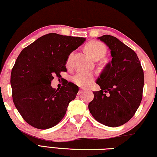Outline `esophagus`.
I'll use <instances>...</instances> for the list:
<instances>
[{"label":"esophagus","mask_w":157,"mask_h":157,"mask_svg":"<svg viewBox=\"0 0 157 157\" xmlns=\"http://www.w3.org/2000/svg\"><path fill=\"white\" fill-rule=\"evenodd\" d=\"M84 91V89H80V90H79V91H78V95H81L82 93H83Z\"/></svg>","instance_id":"obj_1"}]
</instances>
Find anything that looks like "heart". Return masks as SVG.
Wrapping results in <instances>:
<instances>
[{"label":"heart","instance_id":"obj_1","mask_svg":"<svg viewBox=\"0 0 157 157\" xmlns=\"http://www.w3.org/2000/svg\"><path fill=\"white\" fill-rule=\"evenodd\" d=\"M86 49L94 59L102 58L103 56H105L106 53V48L105 45L98 41H92L89 42L86 46ZM72 56L73 54L71 53L68 57L67 62H66L67 64L70 63ZM94 79V75L93 73L80 71L73 77V82L79 86L86 87L91 84Z\"/></svg>","mask_w":157,"mask_h":157}]
</instances>
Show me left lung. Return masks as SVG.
I'll return each mask as SVG.
<instances>
[{"mask_svg":"<svg viewBox=\"0 0 157 157\" xmlns=\"http://www.w3.org/2000/svg\"><path fill=\"white\" fill-rule=\"evenodd\" d=\"M98 39L110 49L112 59L97 79L101 90L94 92L89 109L99 123L118 127L128 122L139 107L144 74L136 53L129 47L108 34Z\"/></svg>","mask_w":157,"mask_h":157,"instance_id":"left-lung-1","label":"left lung"}]
</instances>
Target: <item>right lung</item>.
I'll use <instances>...</instances> for the list:
<instances>
[{"label": "right lung", "instance_id": "add662e5", "mask_svg": "<svg viewBox=\"0 0 157 157\" xmlns=\"http://www.w3.org/2000/svg\"><path fill=\"white\" fill-rule=\"evenodd\" d=\"M86 39L49 33L25 47L11 73L12 99L23 118L35 128L46 129L64 117L68 105L79 91L72 82L57 90L51 86L56 75L66 71V63L73 50Z\"/></svg>", "mask_w": 157, "mask_h": 157}]
</instances>
